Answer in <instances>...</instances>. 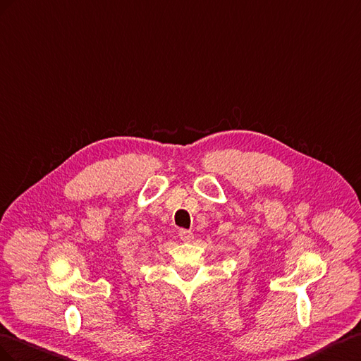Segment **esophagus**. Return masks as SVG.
Wrapping results in <instances>:
<instances>
[{
	"label": "esophagus",
	"instance_id": "1",
	"mask_svg": "<svg viewBox=\"0 0 361 361\" xmlns=\"http://www.w3.org/2000/svg\"><path fill=\"white\" fill-rule=\"evenodd\" d=\"M178 235H180V239H181L183 242H190V240L193 239V233H192L190 230L181 228V230L178 231Z\"/></svg>",
	"mask_w": 361,
	"mask_h": 361
}]
</instances>
